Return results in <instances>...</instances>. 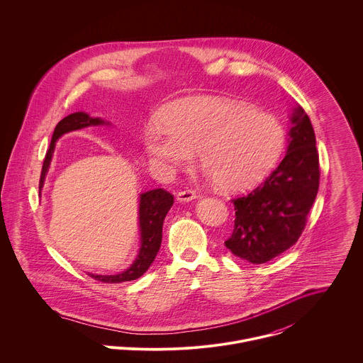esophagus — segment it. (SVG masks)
Returning a JSON list of instances; mask_svg holds the SVG:
<instances>
[{"instance_id": "34e87169", "label": "esophagus", "mask_w": 363, "mask_h": 363, "mask_svg": "<svg viewBox=\"0 0 363 363\" xmlns=\"http://www.w3.org/2000/svg\"><path fill=\"white\" fill-rule=\"evenodd\" d=\"M197 197V194L193 191V190H183V191H179L176 194V199L179 201H191Z\"/></svg>"}]
</instances>
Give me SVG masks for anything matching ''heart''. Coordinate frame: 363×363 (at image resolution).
<instances>
[{
    "label": "heart",
    "mask_w": 363,
    "mask_h": 363,
    "mask_svg": "<svg viewBox=\"0 0 363 363\" xmlns=\"http://www.w3.org/2000/svg\"><path fill=\"white\" fill-rule=\"evenodd\" d=\"M164 122L144 130L150 155L170 166H187L199 152L218 187L240 191L252 187L282 154L281 123L247 104L220 98H189L172 104Z\"/></svg>",
    "instance_id": "obj_1"
}]
</instances>
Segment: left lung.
<instances>
[{"mask_svg": "<svg viewBox=\"0 0 363 363\" xmlns=\"http://www.w3.org/2000/svg\"><path fill=\"white\" fill-rule=\"evenodd\" d=\"M289 145L278 167L253 191L233 199L235 226L225 242L236 257L262 264L301 238L320 182L311 118L298 104L291 114Z\"/></svg>", "mask_w": 363, "mask_h": 363, "instance_id": "left-lung-1", "label": "left lung"}]
</instances>
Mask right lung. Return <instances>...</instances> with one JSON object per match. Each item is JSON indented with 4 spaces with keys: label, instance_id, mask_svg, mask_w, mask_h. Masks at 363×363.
<instances>
[{
    "label": "right lung",
    "instance_id": "obj_1",
    "mask_svg": "<svg viewBox=\"0 0 363 363\" xmlns=\"http://www.w3.org/2000/svg\"><path fill=\"white\" fill-rule=\"evenodd\" d=\"M101 124H106V121L99 117L94 118L84 111H77V113H72V114L64 117L55 125L54 133H52L50 148L46 154L45 162H43L39 189L43 187L45 177H46V173H48L50 162H52L55 141L65 133L79 130L84 127H89V125H101ZM172 206H173V196L163 189H156V190L143 193L140 196V212H138L140 213V230H141V249H140L137 259L131 264L130 268H127L125 271H123L120 274H116V275L88 274V275L96 281L106 282V284H120V282L133 281V279L140 278L151 267V264L154 262L156 255L159 252V247L162 243L163 220Z\"/></svg>",
    "mask_w": 363,
    "mask_h": 363
}]
</instances>
